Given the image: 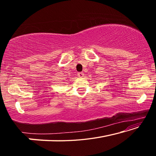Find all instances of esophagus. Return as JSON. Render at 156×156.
I'll return each mask as SVG.
<instances>
[{
  "label": "esophagus",
  "mask_w": 156,
  "mask_h": 156,
  "mask_svg": "<svg viewBox=\"0 0 156 156\" xmlns=\"http://www.w3.org/2000/svg\"><path fill=\"white\" fill-rule=\"evenodd\" d=\"M83 76H84L83 72H78V77H83Z\"/></svg>",
  "instance_id": "obj_1"
}]
</instances>
